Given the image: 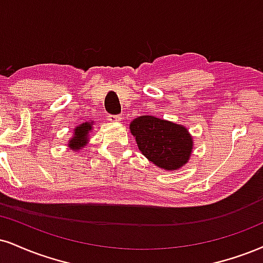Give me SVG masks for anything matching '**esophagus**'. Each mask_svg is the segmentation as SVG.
Instances as JSON below:
<instances>
[{"mask_svg":"<svg viewBox=\"0 0 263 263\" xmlns=\"http://www.w3.org/2000/svg\"><path fill=\"white\" fill-rule=\"evenodd\" d=\"M107 119H109L110 122L119 123V122H121L122 116L121 115H109V116H107Z\"/></svg>","mask_w":263,"mask_h":263,"instance_id":"34e87169","label":"esophagus"}]
</instances>
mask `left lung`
Listing matches in <instances>:
<instances>
[{
  "label": "left lung",
  "mask_w": 263,
  "mask_h": 263,
  "mask_svg": "<svg viewBox=\"0 0 263 263\" xmlns=\"http://www.w3.org/2000/svg\"><path fill=\"white\" fill-rule=\"evenodd\" d=\"M129 131L141 153L160 169L173 172L189 163L194 138L185 126L143 115L132 120Z\"/></svg>",
  "instance_id": "left-lung-1"
}]
</instances>
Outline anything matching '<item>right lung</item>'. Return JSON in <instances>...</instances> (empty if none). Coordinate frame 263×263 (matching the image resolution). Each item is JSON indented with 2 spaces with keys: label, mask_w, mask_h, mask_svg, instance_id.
I'll use <instances>...</instances> for the list:
<instances>
[{
  "label": "right lung",
  "mask_w": 263,
  "mask_h": 263,
  "mask_svg": "<svg viewBox=\"0 0 263 263\" xmlns=\"http://www.w3.org/2000/svg\"><path fill=\"white\" fill-rule=\"evenodd\" d=\"M93 125L94 121L90 120V121H85L83 123H80L78 126H76L73 129V136L67 142L69 149H72L73 152L80 151L89 143L88 142L89 141V132H91V129H93Z\"/></svg>",
  "instance_id": "add662e5"
}]
</instances>
